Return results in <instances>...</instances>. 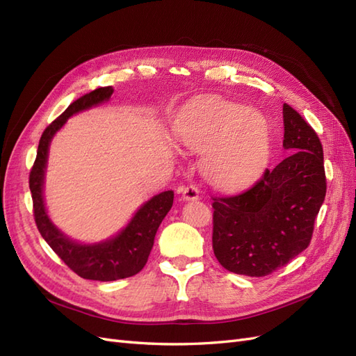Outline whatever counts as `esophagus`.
I'll return each instance as SVG.
<instances>
[{
  "label": "esophagus",
  "instance_id": "esophagus-1",
  "mask_svg": "<svg viewBox=\"0 0 356 356\" xmlns=\"http://www.w3.org/2000/svg\"><path fill=\"white\" fill-rule=\"evenodd\" d=\"M199 188L196 184H188L181 188V197L184 200H197L199 199Z\"/></svg>",
  "mask_w": 356,
  "mask_h": 356
}]
</instances>
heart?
Wrapping results in <instances>:
<instances>
[{"label":"heart","instance_id":"heart-1","mask_svg":"<svg viewBox=\"0 0 356 356\" xmlns=\"http://www.w3.org/2000/svg\"><path fill=\"white\" fill-rule=\"evenodd\" d=\"M179 141L195 152H208L204 172L215 186L234 188L252 179L266 165L270 134L257 110L213 101L193 111L179 127Z\"/></svg>","mask_w":356,"mask_h":356}]
</instances>
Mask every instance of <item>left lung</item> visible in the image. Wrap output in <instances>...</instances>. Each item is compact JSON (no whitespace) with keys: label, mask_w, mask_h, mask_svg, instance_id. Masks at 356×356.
<instances>
[{"label":"left lung","mask_w":356,"mask_h":356,"mask_svg":"<svg viewBox=\"0 0 356 356\" xmlns=\"http://www.w3.org/2000/svg\"><path fill=\"white\" fill-rule=\"evenodd\" d=\"M289 156L248 190L212 197V248L229 272L261 277L284 267L310 243L324 203V152L316 132L284 104Z\"/></svg>","instance_id":"left-lung-1"}]
</instances>
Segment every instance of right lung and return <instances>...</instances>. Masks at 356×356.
<instances>
[{
    "label": "right lung",
    "mask_w": 356,
    "mask_h": 356,
    "mask_svg": "<svg viewBox=\"0 0 356 356\" xmlns=\"http://www.w3.org/2000/svg\"><path fill=\"white\" fill-rule=\"evenodd\" d=\"M113 92L111 86H106V88L86 93L77 101H74L56 120H53L40 138L37 157L29 172V190L32 204H34V218L42 239L74 273L83 279L101 282L131 277L143 270L154 245L159 225L174 203V191L168 190L160 193L138 209L127 227L115 238L95 245H81L68 239L49 220L44 200H42V184H44V170L51 138L72 114L108 101Z\"/></svg>",
    "instance_id": "obj_1"
}]
</instances>
